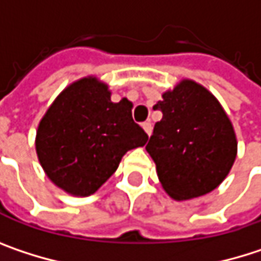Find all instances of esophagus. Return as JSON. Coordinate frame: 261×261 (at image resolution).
<instances>
[{"label": "esophagus", "instance_id": "obj_1", "mask_svg": "<svg viewBox=\"0 0 261 261\" xmlns=\"http://www.w3.org/2000/svg\"><path fill=\"white\" fill-rule=\"evenodd\" d=\"M142 127H143V130L146 131V134H148V136H151V134H152V124H151L149 121H148V122H143V124H142Z\"/></svg>", "mask_w": 261, "mask_h": 261}]
</instances>
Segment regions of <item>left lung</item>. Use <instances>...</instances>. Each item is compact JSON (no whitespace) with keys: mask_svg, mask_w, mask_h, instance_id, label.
I'll list each match as a JSON object with an SVG mask.
<instances>
[{"mask_svg":"<svg viewBox=\"0 0 261 261\" xmlns=\"http://www.w3.org/2000/svg\"><path fill=\"white\" fill-rule=\"evenodd\" d=\"M162 98L154 109L163 118L146 145L162 187L175 201L204 196L234 165L233 124L218 98L193 80H181Z\"/></svg>","mask_w":261,"mask_h":261,"instance_id":"8db88e82","label":"left lung"}]
</instances>
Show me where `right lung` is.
<instances>
[{"label": "right lung", "instance_id": "add662e5", "mask_svg": "<svg viewBox=\"0 0 261 261\" xmlns=\"http://www.w3.org/2000/svg\"><path fill=\"white\" fill-rule=\"evenodd\" d=\"M133 102L112 101L109 84L89 75L66 86L36 131V154L46 177L72 196H90L148 134L133 121Z\"/></svg>", "mask_w": 261, "mask_h": 261}]
</instances>
